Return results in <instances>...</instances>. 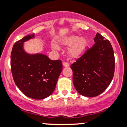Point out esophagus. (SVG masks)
<instances>
[{
	"instance_id": "esophagus-1",
	"label": "esophagus",
	"mask_w": 127,
	"mask_h": 127,
	"mask_svg": "<svg viewBox=\"0 0 127 127\" xmlns=\"http://www.w3.org/2000/svg\"><path fill=\"white\" fill-rule=\"evenodd\" d=\"M63 66H64V67H67V66H69V64L67 62H66V61H64V62L63 63Z\"/></svg>"
}]
</instances>
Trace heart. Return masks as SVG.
Returning <instances> with one entry per match:
<instances>
[{"mask_svg":"<svg viewBox=\"0 0 127 127\" xmlns=\"http://www.w3.org/2000/svg\"><path fill=\"white\" fill-rule=\"evenodd\" d=\"M61 45L66 47H70L68 50V56L71 59H77L81 57L86 51L88 45L87 40L84 38H80L76 35H72L61 41ZM51 48L57 50L58 46L57 44L53 42L51 43Z\"/></svg>","mask_w":127,"mask_h":127,"instance_id":"heart-1","label":"heart"}]
</instances>
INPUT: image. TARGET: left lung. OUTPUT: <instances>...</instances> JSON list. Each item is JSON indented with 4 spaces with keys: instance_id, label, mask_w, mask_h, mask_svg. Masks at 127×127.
<instances>
[{
    "instance_id": "8db88e82",
    "label": "left lung",
    "mask_w": 127,
    "mask_h": 127,
    "mask_svg": "<svg viewBox=\"0 0 127 127\" xmlns=\"http://www.w3.org/2000/svg\"><path fill=\"white\" fill-rule=\"evenodd\" d=\"M95 44L71 65L73 84L82 95L92 97L109 86L115 71V56L111 43L97 33Z\"/></svg>"
}]
</instances>
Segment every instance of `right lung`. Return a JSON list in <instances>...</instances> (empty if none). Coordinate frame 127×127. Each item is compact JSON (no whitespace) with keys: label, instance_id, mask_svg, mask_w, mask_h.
<instances>
[{"label":"right lung","instance_id":"obj_1","mask_svg":"<svg viewBox=\"0 0 127 127\" xmlns=\"http://www.w3.org/2000/svg\"><path fill=\"white\" fill-rule=\"evenodd\" d=\"M34 37L28 35L12 48L10 66L16 86L26 96L43 99L53 92L63 69L60 60H51L42 54L29 55L23 49V42Z\"/></svg>","mask_w":127,"mask_h":127}]
</instances>
